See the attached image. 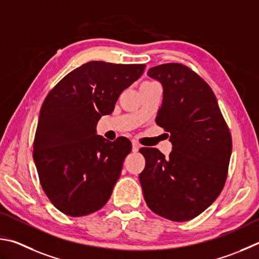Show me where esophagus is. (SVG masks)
<instances>
[{
    "label": "esophagus",
    "instance_id": "obj_1",
    "mask_svg": "<svg viewBox=\"0 0 259 259\" xmlns=\"http://www.w3.org/2000/svg\"><path fill=\"white\" fill-rule=\"evenodd\" d=\"M139 149H140V144H139V142H137V141H133V142H132V150H133V152H137V151H139Z\"/></svg>",
    "mask_w": 259,
    "mask_h": 259
}]
</instances>
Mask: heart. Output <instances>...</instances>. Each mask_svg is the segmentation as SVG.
Wrapping results in <instances>:
<instances>
[{
  "label": "heart",
  "mask_w": 259,
  "mask_h": 259,
  "mask_svg": "<svg viewBox=\"0 0 259 259\" xmlns=\"http://www.w3.org/2000/svg\"><path fill=\"white\" fill-rule=\"evenodd\" d=\"M147 83H149V81H147Z\"/></svg>",
  "instance_id": "heart-1"
}]
</instances>
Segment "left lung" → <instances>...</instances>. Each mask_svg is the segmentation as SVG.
<instances>
[{"label":"left lung","mask_w":259,"mask_h":259,"mask_svg":"<svg viewBox=\"0 0 259 259\" xmlns=\"http://www.w3.org/2000/svg\"><path fill=\"white\" fill-rule=\"evenodd\" d=\"M148 75L164 88L156 118L170 133L168 156L141 148L146 167L139 179L148 207L164 219L190 221L207 209L224 188L232 138L214 92L182 63L152 67Z\"/></svg>","instance_id":"8db88e82"}]
</instances>
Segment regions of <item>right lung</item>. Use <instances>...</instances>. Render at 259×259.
Listing matches in <instances>:
<instances>
[{
	"label": "right lung",
	"mask_w": 259,
	"mask_h": 259,
	"mask_svg": "<svg viewBox=\"0 0 259 259\" xmlns=\"http://www.w3.org/2000/svg\"><path fill=\"white\" fill-rule=\"evenodd\" d=\"M144 68L90 61L63 77L45 98L33 158L43 191L63 214H92L110 198L132 143L124 137L107 141L95 134V127Z\"/></svg>",
	"instance_id": "1"
}]
</instances>
